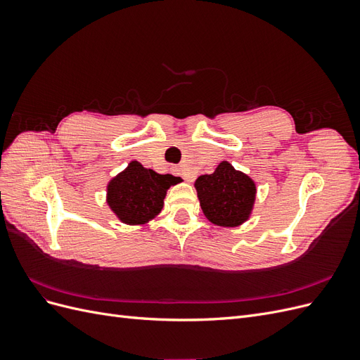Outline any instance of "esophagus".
Masks as SVG:
<instances>
[{
    "mask_svg": "<svg viewBox=\"0 0 360 360\" xmlns=\"http://www.w3.org/2000/svg\"><path fill=\"white\" fill-rule=\"evenodd\" d=\"M172 171L174 172H177L179 174V176H181L184 180H186V181H193V176H192V174H189V172H186V171H183V168H172Z\"/></svg>",
    "mask_w": 360,
    "mask_h": 360,
    "instance_id": "obj_1",
    "label": "esophagus"
}]
</instances>
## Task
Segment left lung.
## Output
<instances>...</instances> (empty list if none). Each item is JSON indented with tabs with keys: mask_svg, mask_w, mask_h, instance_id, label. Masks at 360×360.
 Here are the masks:
<instances>
[{
	"mask_svg": "<svg viewBox=\"0 0 360 360\" xmlns=\"http://www.w3.org/2000/svg\"><path fill=\"white\" fill-rule=\"evenodd\" d=\"M204 216L217 226H238L249 219L254 209L255 181L230 162H221L214 172L195 181Z\"/></svg>",
	"mask_w": 360,
	"mask_h": 360,
	"instance_id": "1",
	"label": "left lung"
}]
</instances>
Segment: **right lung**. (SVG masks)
<instances>
[{"label":"right lung","mask_w":360,"mask_h":360,"mask_svg":"<svg viewBox=\"0 0 360 360\" xmlns=\"http://www.w3.org/2000/svg\"><path fill=\"white\" fill-rule=\"evenodd\" d=\"M179 181L180 177L158 174L132 160L108 183L106 202L123 224L144 225L160 213L167 191Z\"/></svg>","instance_id":"right-lung-1"}]
</instances>
